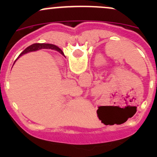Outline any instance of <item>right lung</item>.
I'll return each mask as SVG.
<instances>
[{
	"label": "right lung",
	"instance_id": "obj_1",
	"mask_svg": "<svg viewBox=\"0 0 157 157\" xmlns=\"http://www.w3.org/2000/svg\"><path fill=\"white\" fill-rule=\"evenodd\" d=\"M42 48H52V49H55V50H57V51H58V52H59L60 53L63 54L62 51H61V49H60L59 48H58V47H56V46H55V45H52V44L36 43V44H33V45H30V46L27 47V48L25 49V50L23 51V52H22L21 54H20V56H21V55H23V54L27 53V52H34V51L39 50V49H42Z\"/></svg>",
	"mask_w": 157,
	"mask_h": 157
}]
</instances>
